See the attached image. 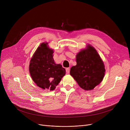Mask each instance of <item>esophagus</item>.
Here are the masks:
<instances>
[{"mask_svg":"<svg viewBox=\"0 0 130 130\" xmlns=\"http://www.w3.org/2000/svg\"><path fill=\"white\" fill-rule=\"evenodd\" d=\"M70 71V68H67V69H66V74H69Z\"/></svg>","mask_w":130,"mask_h":130,"instance_id":"obj_1","label":"esophagus"}]
</instances>
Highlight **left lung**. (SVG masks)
<instances>
[{
  "label": "left lung",
  "instance_id": "1",
  "mask_svg": "<svg viewBox=\"0 0 130 130\" xmlns=\"http://www.w3.org/2000/svg\"><path fill=\"white\" fill-rule=\"evenodd\" d=\"M76 61V65L71 67L70 75L82 89L93 90L103 79L105 72L103 61L90 44L77 54Z\"/></svg>",
  "mask_w": 130,
  "mask_h": 130
}]
</instances>
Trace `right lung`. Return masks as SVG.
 Instances as JSON below:
<instances>
[{
  "label": "right lung",
  "instance_id": "obj_1",
  "mask_svg": "<svg viewBox=\"0 0 130 130\" xmlns=\"http://www.w3.org/2000/svg\"><path fill=\"white\" fill-rule=\"evenodd\" d=\"M54 51L48 43H42L30 60L29 71L36 85L46 91H53L65 75V69L55 63Z\"/></svg>",
  "mask_w": 130,
  "mask_h": 130
}]
</instances>
